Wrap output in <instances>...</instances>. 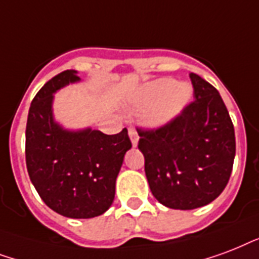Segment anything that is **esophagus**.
Segmentation results:
<instances>
[{
    "instance_id": "esophagus-1",
    "label": "esophagus",
    "mask_w": 259,
    "mask_h": 259,
    "mask_svg": "<svg viewBox=\"0 0 259 259\" xmlns=\"http://www.w3.org/2000/svg\"><path fill=\"white\" fill-rule=\"evenodd\" d=\"M128 135H130V138H131V143L134 147H136L138 146V140H139V136H138V132H136V130L134 127H130L128 128Z\"/></svg>"
}]
</instances>
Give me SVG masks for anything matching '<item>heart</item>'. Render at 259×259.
<instances>
[{"label": "heart", "mask_w": 259, "mask_h": 259, "mask_svg": "<svg viewBox=\"0 0 259 259\" xmlns=\"http://www.w3.org/2000/svg\"><path fill=\"white\" fill-rule=\"evenodd\" d=\"M190 96L192 90L188 85H177L174 79H161L140 90L134 109L142 112L154 108L148 115V121L154 125H161L181 112Z\"/></svg>", "instance_id": "b5f03b06"}]
</instances>
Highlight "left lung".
I'll return each instance as SVG.
<instances>
[{"instance_id":"8db88e82","label":"left lung","mask_w":259,"mask_h":259,"mask_svg":"<svg viewBox=\"0 0 259 259\" xmlns=\"http://www.w3.org/2000/svg\"><path fill=\"white\" fill-rule=\"evenodd\" d=\"M194 101L154 130L138 128V147L154 197L167 208L209 204L228 184L235 158V131L213 86L189 74Z\"/></svg>"}]
</instances>
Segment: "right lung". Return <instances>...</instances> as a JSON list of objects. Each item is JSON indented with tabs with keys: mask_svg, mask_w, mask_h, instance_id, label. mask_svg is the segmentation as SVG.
Segmentation results:
<instances>
[{
	"mask_svg": "<svg viewBox=\"0 0 259 259\" xmlns=\"http://www.w3.org/2000/svg\"><path fill=\"white\" fill-rule=\"evenodd\" d=\"M77 81V71H62L32 100L25 162L32 184L47 206L66 218L90 219L112 205L116 178L132 143L127 128L105 135L90 128L67 131L54 121V93Z\"/></svg>",
	"mask_w": 259,
	"mask_h": 259,
	"instance_id": "add662e5",
	"label": "right lung"
}]
</instances>
